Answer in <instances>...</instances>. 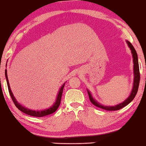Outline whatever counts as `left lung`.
Listing matches in <instances>:
<instances>
[{"instance_id":"8db88e82","label":"left lung","mask_w":146,"mask_h":146,"mask_svg":"<svg viewBox=\"0 0 146 146\" xmlns=\"http://www.w3.org/2000/svg\"><path fill=\"white\" fill-rule=\"evenodd\" d=\"M127 44H128L129 48L131 50V53L132 54V58H133V64H134V82H133V86H132V89L130 95H129V97L124 102H123L122 103H120L119 104H117L116 106H103L100 104L99 102H98L94 98H93L92 95L90 94V91L88 90H87L88 92V96H89L90 101L91 102V103L93 105H95V106L99 107V108H102V109L108 110V111H112V110H119L121 108H123L128 104L130 102H131L133 99L135 98V97L136 96L137 91H138L139 88V81H140V73H139V62H138V56H137V53L136 52V50L135 49L134 46H132V44L130 42L126 40Z\"/></svg>"}]
</instances>
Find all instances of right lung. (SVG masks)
<instances>
[{
  "label": "right lung",
  "mask_w": 146,
  "mask_h": 146,
  "mask_svg": "<svg viewBox=\"0 0 146 146\" xmlns=\"http://www.w3.org/2000/svg\"><path fill=\"white\" fill-rule=\"evenodd\" d=\"M5 77H6V80H7V86H8V90H9L10 96H11V99H12L13 102H14L15 106L19 109L21 111L23 112V113L27 114V115H30V116H33V117H44L46 116V115H51V114L53 113L54 112H56L57 109L58 108L60 104V102H61V98H62V92H63V88L64 86V84H63L62 86H61V88H60L59 92H58V96H57L56 102L53 104V105L51 107L48 108V109H45L43 110H30L28 109V108H25V107L23 106L21 104H19L18 102L16 101V98L13 95L12 92H11V88H10V86H9V80H8V78H7V69H5Z\"/></svg>",
  "instance_id": "1"
}]
</instances>
